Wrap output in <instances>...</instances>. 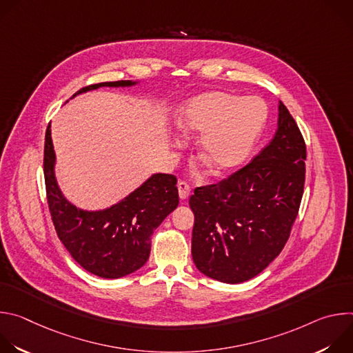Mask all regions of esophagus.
<instances>
[{
    "label": "esophagus",
    "mask_w": 353,
    "mask_h": 353,
    "mask_svg": "<svg viewBox=\"0 0 353 353\" xmlns=\"http://www.w3.org/2000/svg\"><path fill=\"white\" fill-rule=\"evenodd\" d=\"M177 188H179V196H180L181 199H187L188 195H190V192H191L190 184H188L187 181H184V180H180V181L177 183Z\"/></svg>",
    "instance_id": "esophagus-1"
}]
</instances>
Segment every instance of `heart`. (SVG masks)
Returning <instances> with one entry per match:
<instances>
[{"label":"heart","instance_id":"1","mask_svg":"<svg viewBox=\"0 0 353 353\" xmlns=\"http://www.w3.org/2000/svg\"><path fill=\"white\" fill-rule=\"evenodd\" d=\"M268 109L259 96L210 90L188 99L176 119L184 137L201 134L198 157L214 173L239 166L256 145Z\"/></svg>","mask_w":353,"mask_h":353}]
</instances>
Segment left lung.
Wrapping results in <instances>:
<instances>
[{"instance_id": "8db88e82", "label": "left lung", "mask_w": 353, "mask_h": 353, "mask_svg": "<svg viewBox=\"0 0 353 353\" xmlns=\"http://www.w3.org/2000/svg\"><path fill=\"white\" fill-rule=\"evenodd\" d=\"M306 143L279 103L278 130L261 152L218 184L196 187L191 254L210 278L240 283L264 271L285 247L306 179Z\"/></svg>"}]
</instances>
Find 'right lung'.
<instances>
[{"label":"right lung","mask_w":353,"mask_h":353,"mask_svg":"<svg viewBox=\"0 0 353 353\" xmlns=\"http://www.w3.org/2000/svg\"><path fill=\"white\" fill-rule=\"evenodd\" d=\"M130 85L131 81L93 83L75 94L100 86ZM54 162L48 124L43 158L47 204L57 236L71 257L100 278H121L139 270L149 259L150 236L179 205L176 176L154 174L120 204L88 212L75 208L63 196L54 177Z\"/></svg>","instance_id":"right-lung-1"}]
</instances>
